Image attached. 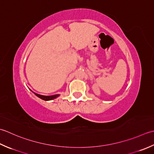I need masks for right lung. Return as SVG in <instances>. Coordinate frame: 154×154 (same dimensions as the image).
<instances>
[{
	"label": "right lung",
	"mask_w": 154,
	"mask_h": 154,
	"mask_svg": "<svg viewBox=\"0 0 154 154\" xmlns=\"http://www.w3.org/2000/svg\"><path fill=\"white\" fill-rule=\"evenodd\" d=\"M34 94L38 97V98H40V99H42L43 100H46V101H47V100H51L52 99H54L56 98H57V97L59 96L58 94L53 95V96H42V95L38 94H36V93H34Z\"/></svg>",
	"instance_id": "1"
}]
</instances>
